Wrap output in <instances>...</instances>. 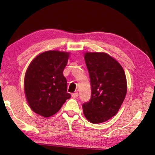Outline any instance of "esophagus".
<instances>
[{
    "label": "esophagus",
    "mask_w": 155,
    "mask_h": 155,
    "mask_svg": "<svg viewBox=\"0 0 155 155\" xmlns=\"http://www.w3.org/2000/svg\"><path fill=\"white\" fill-rule=\"evenodd\" d=\"M78 96V94L77 92H76V93H73V94H72V98H77Z\"/></svg>",
    "instance_id": "esophagus-1"
}]
</instances>
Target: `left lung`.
Listing matches in <instances>:
<instances>
[{
    "mask_svg": "<svg viewBox=\"0 0 155 155\" xmlns=\"http://www.w3.org/2000/svg\"><path fill=\"white\" fill-rule=\"evenodd\" d=\"M85 61L90 78L91 98L83 104L86 118L94 124L117 114L127 94V79L118 62L104 52H87Z\"/></svg>",
    "mask_w": 155,
    "mask_h": 155,
    "instance_id": "1",
    "label": "left lung"
}]
</instances>
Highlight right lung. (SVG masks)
I'll list each match as a JSON object with an SVG mask.
<instances>
[{
    "mask_svg": "<svg viewBox=\"0 0 155 155\" xmlns=\"http://www.w3.org/2000/svg\"><path fill=\"white\" fill-rule=\"evenodd\" d=\"M69 53L58 51L42 52L28 66L25 77V91L33 111L51 117L61 109L67 99V80L63 75Z\"/></svg>",
    "mask_w": 155,
    "mask_h": 155,
    "instance_id": "right-lung-1",
    "label": "right lung"
}]
</instances>
